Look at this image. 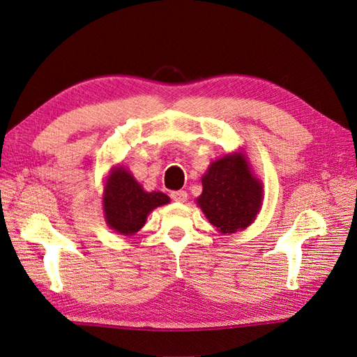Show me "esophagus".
<instances>
[{"mask_svg":"<svg viewBox=\"0 0 357 357\" xmlns=\"http://www.w3.org/2000/svg\"><path fill=\"white\" fill-rule=\"evenodd\" d=\"M171 198L177 202H185L188 199V192L186 190H174V192H171Z\"/></svg>","mask_w":357,"mask_h":357,"instance_id":"esophagus-1","label":"esophagus"}]
</instances>
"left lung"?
Returning a JSON list of instances; mask_svg holds the SVG:
<instances>
[{
    "label": "left lung",
    "mask_w": 357,
    "mask_h": 357,
    "mask_svg": "<svg viewBox=\"0 0 357 357\" xmlns=\"http://www.w3.org/2000/svg\"><path fill=\"white\" fill-rule=\"evenodd\" d=\"M198 205L222 234H234L250 225L262 205V186L241 153L213 162L202 177Z\"/></svg>",
    "instance_id": "obj_1"
}]
</instances>
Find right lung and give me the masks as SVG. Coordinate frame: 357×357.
Wrapping results in <instances>:
<instances>
[{"label":"right lung","instance_id":"right-lung-1","mask_svg":"<svg viewBox=\"0 0 357 357\" xmlns=\"http://www.w3.org/2000/svg\"><path fill=\"white\" fill-rule=\"evenodd\" d=\"M169 202L162 192H144L135 178L122 167L114 169L105 183L104 213L112 228L123 235H132L143 228L149 213Z\"/></svg>","mask_w":357,"mask_h":357}]
</instances>
